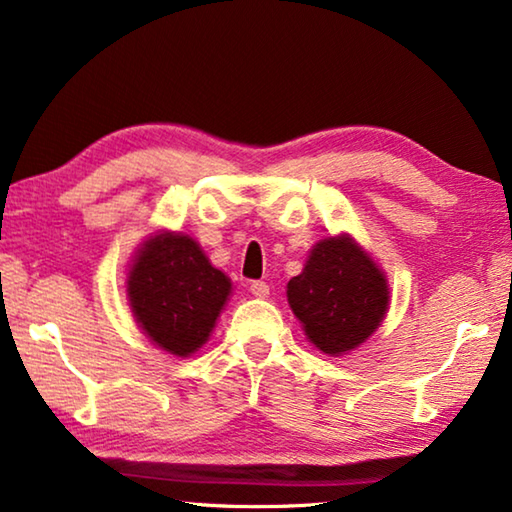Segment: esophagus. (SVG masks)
<instances>
[{
  "mask_svg": "<svg viewBox=\"0 0 512 512\" xmlns=\"http://www.w3.org/2000/svg\"><path fill=\"white\" fill-rule=\"evenodd\" d=\"M250 294H253L255 298H266V296H269V285H266V282H262V280L250 282Z\"/></svg>",
  "mask_w": 512,
  "mask_h": 512,
  "instance_id": "esophagus-1",
  "label": "esophagus"
}]
</instances>
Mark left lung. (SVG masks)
<instances>
[{
  "label": "left lung",
  "instance_id": "1",
  "mask_svg": "<svg viewBox=\"0 0 512 512\" xmlns=\"http://www.w3.org/2000/svg\"><path fill=\"white\" fill-rule=\"evenodd\" d=\"M287 300L319 351L346 355L383 323L389 289L367 250L339 234L312 248L303 273L289 280Z\"/></svg>",
  "mask_w": 512,
  "mask_h": 512
}]
</instances>
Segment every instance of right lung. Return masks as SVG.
<instances>
[{
  "label": "right lung",
  "mask_w": 512,
  "mask_h": 512,
  "mask_svg": "<svg viewBox=\"0 0 512 512\" xmlns=\"http://www.w3.org/2000/svg\"><path fill=\"white\" fill-rule=\"evenodd\" d=\"M230 291V278L180 232H159L145 241L127 275L136 323L150 342L177 358L207 342Z\"/></svg>",
  "instance_id": "1"
}]
</instances>
